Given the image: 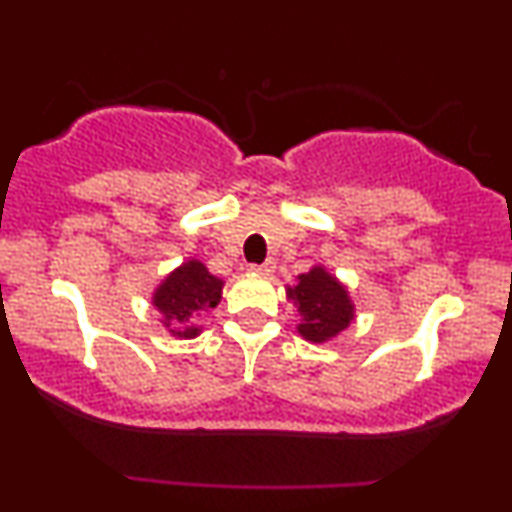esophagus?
Instances as JSON below:
<instances>
[{
    "label": "esophagus",
    "instance_id": "34e87169",
    "mask_svg": "<svg viewBox=\"0 0 512 512\" xmlns=\"http://www.w3.org/2000/svg\"><path fill=\"white\" fill-rule=\"evenodd\" d=\"M250 272L262 274V276H269V274L274 272V262L267 260V262H262V264H250Z\"/></svg>",
    "mask_w": 512,
    "mask_h": 512
}]
</instances>
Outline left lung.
Segmentation results:
<instances>
[{
	"label": "left lung",
	"instance_id": "left-lung-1",
	"mask_svg": "<svg viewBox=\"0 0 512 512\" xmlns=\"http://www.w3.org/2000/svg\"><path fill=\"white\" fill-rule=\"evenodd\" d=\"M286 296L301 315L298 334L313 344L330 342L356 317L346 286L322 264H315L310 272L298 276V284L289 286Z\"/></svg>",
	"mask_w": 512,
	"mask_h": 512
}]
</instances>
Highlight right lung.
Returning <instances> with one entry per match:
<instances>
[{
  "mask_svg": "<svg viewBox=\"0 0 512 512\" xmlns=\"http://www.w3.org/2000/svg\"><path fill=\"white\" fill-rule=\"evenodd\" d=\"M221 289L219 276L209 274L199 260H187L158 284L151 303L163 315V325L173 337L195 339L202 332L195 320L219 305Z\"/></svg>",
  "mask_w": 512,
  "mask_h": 512,
  "instance_id": "right-lung-1",
  "label": "right lung"
}]
</instances>
